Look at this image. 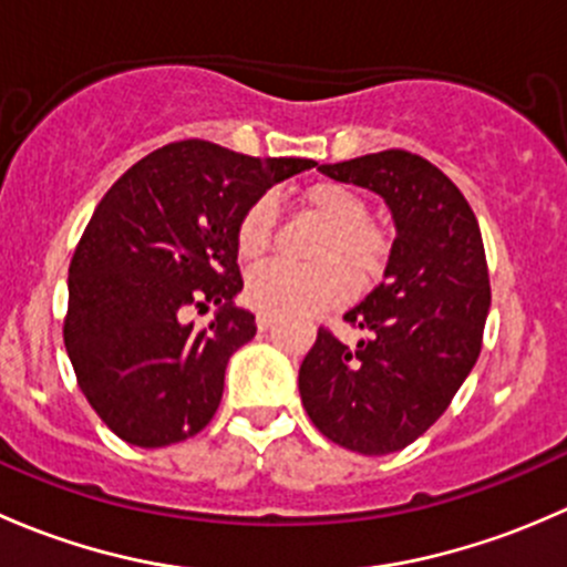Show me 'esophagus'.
<instances>
[{
  "instance_id": "1",
  "label": "esophagus",
  "mask_w": 567,
  "mask_h": 567,
  "mask_svg": "<svg viewBox=\"0 0 567 567\" xmlns=\"http://www.w3.org/2000/svg\"><path fill=\"white\" fill-rule=\"evenodd\" d=\"M274 323H277V316H271V312H257V329L266 331L271 329Z\"/></svg>"
}]
</instances>
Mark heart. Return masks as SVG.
Returning a JSON list of instances; mask_svg holds the SVG:
<instances>
[{"mask_svg":"<svg viewBox=\"0 0 567 567\" xmlns=\"http://www.w3.org/2000/svg\"><path fill=\"white\" fill-rule=\"evenodd\" d=\"M305 208L323 221L326 230L312 244L310 260L316 266L271 262L249 274L247 301L255 310L271 316L307 312L334 307L351 293V274L359 285H370L384 274L390 260V238L370 219L362 194L342 183L320 181L301 194ZM277 203L257 197L244 210L236 230V247L244 260H260L274 241Z\"/></svg>","mask_w":567,"mask_h":567,"instance_id":"obj_1","label":"heart"}]
</instances>
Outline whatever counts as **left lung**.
Wrapping results in <instances>:
<instances>
[{
	"label": "left lung",
	"mask_w": 567,
	"mask_h": 567,
	"mask_svg": "<svg viewBox=\"0 0 567 567\" xmlns=\"http://www.w3.org/2000/svg\"><path fill=\"white\" fill-rule=\"evenodd\" d=\"M318 169L379 194L394 241L384 282L346 312L362 340L346 346L318 331L299 370L301 403L340 447L390 455L447 411L477 362L491 307L483 236L461 188L414 153L381 151Z\"/></svg>",
	"instance_id": "obj_1"
}]
</instances>
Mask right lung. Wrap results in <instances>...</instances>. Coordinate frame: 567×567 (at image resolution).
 <instances>
[{
  "mask_svg": "<svg viewBox=\"0 0 567 567\" xmlns=\"http://www.w3.org/2000/svg\"><path fill=\"white\" fill-rule=\"evenodd\" d=\"M310 167L183 140L104 194L68 268L62 334L84 398L123 442L167 447L214 420L227 362L257 331L233 301L244 288L238 221L274 183ZM205 303L220 310L194 330L182 312Z\"/></svg>",
  "mask_w": 567,
  "mask_h": 567,
  "instance_id": "add662e5",
  "label": "right lung"
}]
</instances>
